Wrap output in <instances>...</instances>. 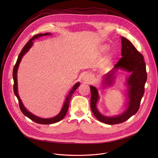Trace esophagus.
<instances>
[{
  "label": "esophagus",
  "instance_id": "esophagus-1",
  "mask_svg": "<svg viewBox=\"0 0 158 158\" xmlns=\"http://www.w3.org/2000/svg\"><path fill=\"white\" fill-rule=\"evenodd\" d=\"M91 75L89 74H85L82 77V80L85 82H89L90 81H91Z\"/></svg>",
  "mask_w": 158,
  "mask_h": 158
}]
</instances>
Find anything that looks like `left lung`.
Returning <instances> with one entry per match:
<instances>
[{"label":"left lung","mask_w":158,"mask_h":158,"mask_svg":"<svg viewBox=\"0 0 158 158\" xmlns=\"http://www.w3.org/2000/svg\"><path fill=\"white\" fill-rule=\"evenodd\" d=\"M122 57L109 73L106 75L104 83L110 84L113 80L114 70L121 68L131 74L127 79L128 98L129 99L128 107L121 115L116 117H106L99 113L96 108V103L99 99L97 89L91 85V109L95 117L104 123L112 125L122 123L135 114L139 109L141 99L144 93V85L147 80L146 64L143 56L136 49L133 44L124 37H121Z\"/></svg>","instance_id":"1"}]
</instances>
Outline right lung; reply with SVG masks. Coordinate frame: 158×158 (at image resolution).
Here are the masks:
<instances>
[{
	"mask_svg": "<svg viewBox=\"0 0 158 158\" xmlns=\"http://www.w3.org/2000/svg\"><path fill=\"white\" fill-rule=\"evenodd\" d=\"M50 33H46V34H36L35 35H34L32 37V39H31L27 42V44L25 45L24 47L23 48V49H22L21 52H20L19 57L17 58V62L14 67V69H13V73H12V76H13V79H14V92L15 95L16 96L18 101H19V107L20 109L21 110V112L23 113L26 116H27V118H29L30 119H31L32 121L39 123V124H53L57 122L60 121V120H62L64 116H65L67 110H68L69 109V102H70V100L71 98L74 93V92L76 91V90L77 89V87H79V85H80L79 82L76 83L73 87V89H71V91H70L69 94L67 96V97L65 99V101L64 102V104L62 108L61 111L59 112V114L58 115H57L56 116H55L54 118H50V119H43V118H38L34 115H33L32 114H31V112H29L24 106L23 104H22L20 99L19 98L18 93H17V69L19 67V65L20 62V60L23 57V56L29 50V49L32 47V44H33V42L32 40H34L35 39H37L39 37L41 36H44V35H50Z\"/></svg>",
	"mask_w": 158,
	"mask_h": 158,
	"instance_id": "right-lung-1",
	"label": "right lung"
}]
</instances>
